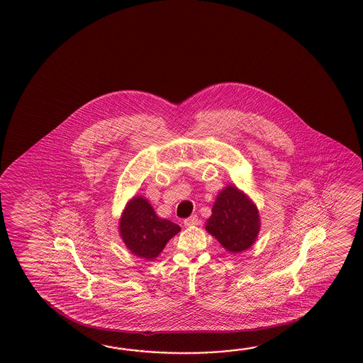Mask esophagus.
<instances>
[{
	"label": "esophagus",
	"mask_w": 363,
	"mask_h": 363,
	"mask_svg": "<svg viewBox=\"0 0 363 363\" xmlns=\"http://www.w3.org/2000/svg\"><path fill=\"white\" fill-rule=\"evenodd\" d=\"M196 224H199V216H189L184 220L185 227H193Z\"/></svg>",
	"instance_id": "34e87169"
}]
</instances>
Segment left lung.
Here are the masks:
<instances>
[{"instance_id":"1","label":"left lung","mask_w":363,"mask_h":363,"mask_svg":"<svg viewBox=\"0 0 363 363\" xmlns=\"http://www.w3.org/2000/svg\"><path fill=\"white\" fill-rule=\"evenodd\" d=\"M211 211L206 230L228 252L240 253L253 245L259 231L258 210L236 186L224 188Z\"/></svg>"}]
</instances>
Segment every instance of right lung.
I'll use <instances>...</instances> for the list:
<instances>
[{
  "mask_svg": "<svg viewBox=\"0 0 363 363\" xmlns=\"http://www.w3.org/2000/svg\"><path fill=\"white\" fill-rule=\"evenodd\" d=\"M121 236L132 253L140 258L155 259L180 227L155 216L150 203L143 197L128 202L121 218Z\"/></svg>",
  "mask_w": 363,
  "mask_h": 363,
  "instance_id": "obj_1",
  "label": "right lung"
}]
</instances>
